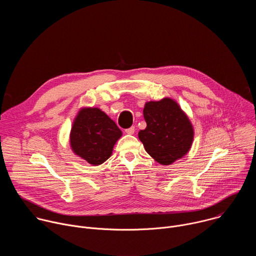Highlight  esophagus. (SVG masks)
<instances>
[{"instance_id":"1","label":"esophagus","mask_w":256,"mask_h":256,"mask_svg":"<svg viewBox=\"0 0 256 256\" xmlns=\"http://www.w3.org/2000/svg\"><path fill=\"white\" fill-rule=\"evenodd\" d=\"M126 132L128 134H132L134 132V126H130V128H126Z\"/></svg>"}]
</instances>
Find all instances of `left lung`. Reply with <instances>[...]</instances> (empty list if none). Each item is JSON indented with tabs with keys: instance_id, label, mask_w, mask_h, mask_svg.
Listing matches in <instances>:
<instances>
[{
	"instance_id": "left-lung-1",
	"label": "left lung",
	"mask_w": 256,
	"mask_h": 256,
	"mask_svg": "<svg viewBox=\"0 0 256 256\" xmlns=\"http://www.w3.org/2000/svg\"><path fill=\"white\" fill-rule=\"evenodd\" d=\"M147 128L138 132L144 150L162 165H170L190 151L194 128L176 101L164 98L144 104Z\"/></svg>"
}]
</instances>
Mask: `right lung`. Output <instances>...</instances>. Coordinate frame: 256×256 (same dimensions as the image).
<instances>
[{"instance_id": "right-lung-1", "label": "right lung", "mask_w": 256, "mask_h": 256, "mask_svg": "<svg viewBox=\"0 0 256 256\" xmlns=\"http://www.w3.org/2000/svg\"><path fill=\"white\" fill-rule=\"evenodd\" d=\"M122 134L116 124L101 109L82 108L72 122L70 144L76 155L97 166L112 156Z\"/></svg>"}]
</instances>
